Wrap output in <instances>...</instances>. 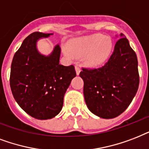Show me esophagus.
Instances as JSON below:
<instances>
[{
	"label": "esophagus",
	"instance_id": "esophagus-1",
	"mask_svg": "<svg viewBox=\"0 0 149 149\" xmlns=\"http://www.w3.org/2000/svg\"><path fill=\"white\" fill-rule=\"evenodd\" d=\"M75 71H76V74L78 75L79 73L81 72V68L79 65H75Z\"/></svg>",
	"mask_w": 149,
	"mask_h": 149
}]
</instances>
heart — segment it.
I'll use <instances>...</instances> for the list:
<instances>
[{
    "mask_svg": "<svg viewBox=\"0 0 149 149\" xmlns=\"http://www.w3.org/2000/svg\"><path fill=\"white\" fill-rule=\"evenodd\" d=\"M112 47L113 42L110 38L102 34H94L71 40L68 45V49L64 51L70 56L71 54L76 57L83 56L85 64L91 68H97L108 60Z\"/></svg>",
    "mask_w": 149,
    "mask_h": 149,
    "instance_id": "heart-1",
    "label": "heart"
}]
</instances>
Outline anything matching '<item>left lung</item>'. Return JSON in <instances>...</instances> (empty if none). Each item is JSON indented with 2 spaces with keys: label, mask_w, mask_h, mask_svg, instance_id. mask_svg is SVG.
<instances>
[{
  "label": "left lung",
  "mask_w": 149,
  "mask_h": 149,
  "mask_svg": "<svg viewBox=\"0 0 149 149\" xmlns=\"http://www.w3.org/2000/svg\"><path fill=\"white\" fill-rule=\"evenodd\" d=\"M104 66L82 68L84 97L88 108L101 118L118 116L132 102L139 85L138 59L127 39L120 34Z\"/></svg>",
  "instance_id": "8db88e82"
}]
</instances>
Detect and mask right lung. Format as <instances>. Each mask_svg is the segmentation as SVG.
I'll list each match as a JSON object with an SVG mask.
<instances>
[{"label": "right lung", "mask_w": 149, "mask_h": 149, "mask_svg": "<svg viewBox=\"0 0 149 149\" xmlns=\"http://www.w3.org/2000/svg\"><path fill=\"white\" fill-rule=\"evenodd\" d=\"M50 35L36 32L28 36L14 55L11 67L10 86L15 100L24 111L38 120L51 119L61 112L64 94L76 76L73 65L59 64V45L49 56L38 51V40Z\"/></svg>", "instance_id": "obj_1"}]
</instances>
